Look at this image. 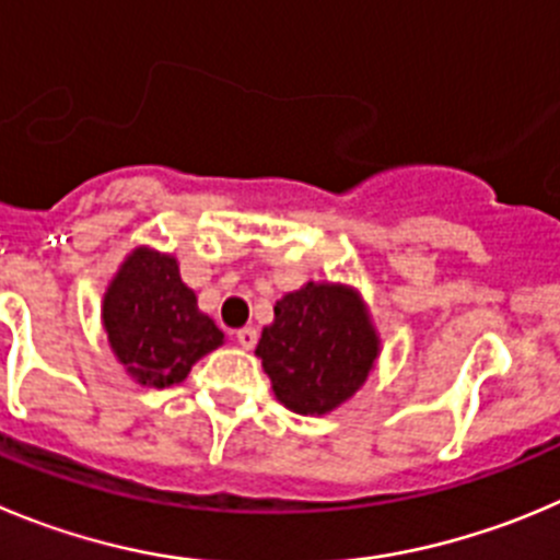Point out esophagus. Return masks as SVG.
Wrapping results in <instances>:
<instances>
[{"label":"esophagus","instance_id":"1","mask_svg":"<svg viewBox=\"0 0 560 560\" xmlns=\"http://www.w3.org/2000/svg\"><path fill=\"white\" fill-rule=\"evenodd\" d=\"M234 337H237V342L243 345L245 351H250V348H254V345H256V339H259V331H256L254 326H245V328H240V331L234 334Z\"/></svg>","mask_w":560,"mask_h":560}]
</instances>
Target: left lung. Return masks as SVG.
<instances>
[{
	"instance_id": "1",
	"label": "left lung",
	"mask_w": 560,
	"mask_h": 560,
	"mask_svg": "<svg viewBox=\"0 0 560 560\" xmlns=\"http://www.w3.org/2000/svg\"><path fill=\"white\" fill-rule=\"evenodd\" d=\"M378 353L381 337L362 292L334 281H306L281 295L256 345L276 400L304 417L348 404Z\"/></svg>"
}]
</instances>
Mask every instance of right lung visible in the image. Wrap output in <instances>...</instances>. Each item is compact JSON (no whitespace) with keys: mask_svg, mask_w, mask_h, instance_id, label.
I'll return each mask as SVG.
<instances>
[{"mask_svg":"<svg viewBox=\"0 0 560 560\" xmlns=\"http://www.w3.org/2000/svg\"><path fill=\"white\" fill-rule=\"evenodd\" d=\"M102 326L129 378L154 389L185 381L192 364L226 339L198 310L176 256L151 245L129 250L113 273L102 298Z\"/></svg>","mask_w":560,"mask_h":560,"instance_id":"add662e5","label":"right lung"}]
</instances>
